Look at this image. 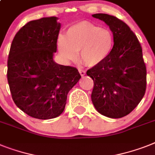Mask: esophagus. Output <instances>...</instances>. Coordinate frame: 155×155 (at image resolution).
Masks as SVG:
<instances>
[{
  "mask_svg": "<svg viewBox=\"0 0 155 155\" xmlns=\"http://www.w3.org/2000/svg\"><path fill=\"white\" fill-rule=\"evenodd\" d=\"M78 71H79V73H80L81 76H82V77L85 76V74H86V72H85V70H81V69H78Z\"/></svg>",
  "mask_w": 155,
  "mask_h": 155,
  "instance_id": "obj_1",
  "label": "esophagus"
}]
</instances>
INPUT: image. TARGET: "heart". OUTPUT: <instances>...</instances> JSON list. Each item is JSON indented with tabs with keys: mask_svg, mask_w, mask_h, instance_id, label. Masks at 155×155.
Wrapping results in <instances>:
<instances>
[{
	"mask_svg": "<svg viewBox=\"0 0 155 155\" xmlns=\"http://www.w3.org/2000/svg\"><path fill=\"white\" fill-rule=\"evenodd\" d=\"M114 45V37L107 28L81 21L73 24L66 31V36L58 37L59 54L66 62H74L80 52V60L86 66L93 67L104 62Z\"/></svg>",
	"mask_w": 155,
	"mask_h": 155,
	"instance_id": "heart-1",
	"label": "heart"
}]
</instances>
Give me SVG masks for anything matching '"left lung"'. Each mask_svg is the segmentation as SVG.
Returning <instances> with one entry per match:
<instances>
[{
	"instance_id": "obj_1",
	"label": "left lung",
	"mask_w": 155,
	"mask_h": 155,
	"mask_svg": "<svg viewBox=\"0 0 155 155\" xmlns=\"http://www.w3.org/2000/svg\"><path fill=\"white\" fill-rule=\"evenodd\" d=\"M108 25L114 45L107 59L87 70L93 80L92 101L109 118L128 115L141 101L147 88V68L139 39L124 22L108 14L92 15Z\"/></svg>"
}]
</instances>
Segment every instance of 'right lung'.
Returning <instances> with one entry per match:
<instances>
[{"label":"right lung","instance_id":"1","mask_svg":"<svg viewBox=\"0 0 155 155\" xmlns=\"http://www.w3.org/2000/svg\"><path fill=\"white\" fill-rule=\"evenodd\" d=\"M55 16L27 23L14 37L8 59V82L16 105L33 118L62 114L67 94L80 80L77 68L53 59L61 24Z\"/></svg>","mask_w":155,"mask_h":155}]
</instances>
